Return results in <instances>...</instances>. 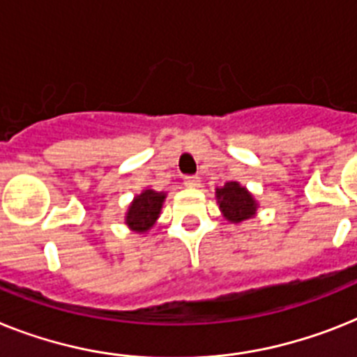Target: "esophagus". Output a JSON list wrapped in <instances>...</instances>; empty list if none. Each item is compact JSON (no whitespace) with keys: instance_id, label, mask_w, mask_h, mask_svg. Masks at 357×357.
I'll return each mask as SVG.
<instances>
[{"instance_id":"34e87169","label":"esophagus","mask_w":357,"mask_h":357,"mask_svg":"<svg viewBox=\"0 0 357 357\" xmlns=\"http://www.w3.org/2000/svg\"><path fill=\"white\" fill-rule=\"evenodd\" d=\"M184 184L188 185V188H199L200 178H199V176H185Z\"/></svg>"}]
</instances>
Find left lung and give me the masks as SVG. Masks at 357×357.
Wrapping results in <instances>:
<instances>
[{
    "instance_id": "left-lung-1",
    "label": "left lung",
    "mask_w": 357,
    "mask_h": 357,
    "mask_svg": "<svg viewBox=\"0 0 357 357\" xmlns=\"http://www.w3.org/2000/svg\"><path fill=\"white\" fill-rule=\"evenodd\" d=\"M215 200L222 217L231 225H241L257 215L259 202L250 193L248 188L237 181L215 188Z\"/></svg>"
}]
</instances>
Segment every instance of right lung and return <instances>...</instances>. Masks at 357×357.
<instances>
[{
  "mask_svg": "<svg viewBox=\"0 0 357 357\" xmlns=\"http://www.w3.org/2000/svg\"><path fill=\"white\" fill-rule=\"evenodd\" d=\"M166 197V191H155L151 188H146V190H142V193L132 197L128 206V211H126V217H123L126 226L131 229L132 234H147L153 226L157 225Z\"/></svg>",
  "mask_w": 357,
  "mask_h": 357,
  "instance_id": "add662e5",
  "label": "right lung"
}]
</instances>
